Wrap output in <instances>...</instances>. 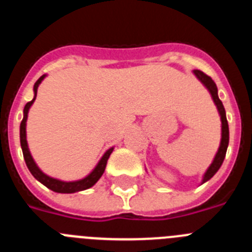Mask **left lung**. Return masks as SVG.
Segmentation results:
<instances>
[{"label":"left lung","instance_id":"obj_1","mask_svg":"<svg viewBox=\"0 0 252 252\" xmlns=\"http://www.w3.org/2000/svg\"><path fill=\"white\" fill-rule=\"evenodd\" d=\"M193 73L195 74V77L202 82V83L206 86L207 90L209 91L211 95H212L213 102L217 106V110L220 112V116H221V122H222V139H221V144H220V148H218L217 154H216L215 159H213L212 164L207 169L206 174H204L203 180H202V183H206L207 180H209L213 175L216 174L218 171V169L221 168L222 162H223L224 157H226V151H227V146H228V140H230V131H228V122H227L226 119V111H224V107L222 104L221 99L218 98V93H217V86H216L215 82L212 81V78L208 77L207 74H204L203 72L201 70H193Z\"/></svg>","mask_w":252,"mask_h":252}]
</instances>
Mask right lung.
Listing matches in <instances>:
<instances>
[{
	"label": "right lung",
	"mask_w": 252,
	"mask_h": 252,
	"mask_svg": "<svg viewBox=\"0 0 252 252\" xmlns=\"http://www.w3.org/2000/svg\"><path fill=\"white\" fill-rule=\"evenodd\" d=\"M44 78H45V74L41 75L36 81L34 86V99L25 104V108H24V119H22L21 125H20V142H21V149H22V154H24V159H25L26 165H28L29 170L34 178L36 180H39L40 183L44 184L46 188L51 189L53 192L57 193H75V192H81V190H86V189L91 188V187L94 186L97 182H98L99 178L102 177V174L104 173V169H106L107 165V160L110 158L111 153L113 151V148L108 149V150L104 153L103 157L101 158L99 162L97 164L93 171L91 173L90 175H87L86 178L81 180H75V182H62L59 179H54V178L49 177V175L44 174L43 171L40 170L37 168V165L35 164L34 159L31 157L30 151H29V146H28V141H26V120H28V113L29 110H30L31 104L34 103L35 98H36V93H37V87L39 84L41 83Z\"/></svg>",
	"instance_id": "obj_1"
}]
</instances>
